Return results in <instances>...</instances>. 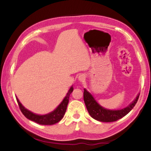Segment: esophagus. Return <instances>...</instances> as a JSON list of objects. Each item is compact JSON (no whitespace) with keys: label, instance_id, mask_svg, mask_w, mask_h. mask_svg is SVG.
Wrapping results in <instances>:
<instances>
[{"label":"esophagus","instance_id":"esophagus-1","mask_svg":"<svg viewBox=\"0 0 151 151\" xmlns=\"http://www.w3.org/2000/svg\"><path fill=\"white\" fill-rule=\"evenodd\" d=\"M85 78H86L85 75L82 74V75L79 76V77H78V80H79V81H80V82H83L85 80Z\"/></svg>","mask_w":151,"mask_h":151}]
</instances>
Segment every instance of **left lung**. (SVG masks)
Wrapping results in <instances>:
<instances>
[{
  "label": "left lung",
  "mask_w": 151,
  "mask_h": 151,
  "mask_svg": "<svg viewBox=\"0 0 151 151\" xmlns=\"http://www.w3.org/2000/svg\"><path fill=\"white\" fill-rule=\"evenodd\" d=\"M139 96V93L136 97L135 100L126 108L119 109V110H109L100 106L96 102L92 95L85 88L84 89V101L88 113L93 119L100 122H115L124 117L135 106Z\"/></svg>",
  "instance_id": "8db88e82"
}]
</instances>
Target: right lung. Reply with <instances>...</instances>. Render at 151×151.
Returning <instances> with one entry per match:
<instances>
[{
    "label": "right lung",
    "instance_id": "right-lung-1",
    "mask_svg": "<svg viewBox=\"0 0 151 151\" xmlns=\"http://www.w3.org/2000/svg\"><path fill=\"white\" fill-rule=\"evenodd\" d=\"M73 86H71L69 90V91H68L67 96H66L65 98L63 99V102L58 105V106L54 111L48 113V114L42 115L35 114V113L31 112L30 111L27 110V109H25L23 106H22L21 103L20 102L19 100L17 98V97H16V98L20 111H21L22 114H23L27 118L30 119V120L32 121H34L35 122L38 123L39 124L41 125H52L54 124L55 123H58L63 118L64 115L65 114L66 110H67L68 103H69L70 94L73 92Z\"/></svg>",
    "mask_w": 151,
    "mask_h": 151
}]
</instances>
